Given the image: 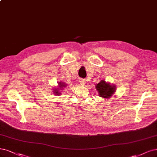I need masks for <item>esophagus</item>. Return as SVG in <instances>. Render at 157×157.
I'll return each mask as SVG.
<instances>
[{
  "mask_svg": "<svg viewBox=\"0 0 157 157\" xmlns=\"http://www.w3.org/2000/svg\"><path fill=\"white\" fill-rule=\"evenodd\" d=\"M79 82L80 83L81 85H82V86H84L85 84H86V82L84 79H80Z\"/></svg>",
  "mask_w": 157,
  "mask_h": 157,
  "instance_id": "1",
  "label": "esophagus"
}]
</instances>
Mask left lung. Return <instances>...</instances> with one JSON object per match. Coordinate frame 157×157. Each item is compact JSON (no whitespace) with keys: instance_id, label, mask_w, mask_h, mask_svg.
Listing matches in <instances>:
<instances>
[{"instance_id":"8db88e82","label":"left lung","mask_w":157,"mask_h":157,"mask_svg":"<svg viewBox=\"0 0 157 157\" xmlns=\"http://www.w3.org/2000/svg\"><path fill=\"white\" fill-rule=\"evenodd\" d=\"M96 89L100 97L103 98H109L115 91V86H113L105 80H101L99 83L96 85Z\"/></svg>"}]
</instances>
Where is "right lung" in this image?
<instances>
[{
  "label": "right lung",
  "instance_id": "obj_1",
  "mask_svg": "<svg viewBox=\"0 0 157 157\" xmlns=\"http://www.w3.org/2000/svg\"><path fill=\"white\" fill-rule=\"evenodd\" d=\"M65 86H66V84H63V83H61V82H60V84H59V86H60V88H64ZM55 94H56V95L60 94H59V92H60V91H59L58 90H55Z\"/></svg>",
  "mask_w": 157,
  "mask_h": 157
}]
</instances>
